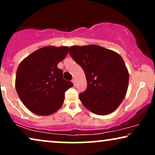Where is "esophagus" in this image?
Instances as JSON below:
<instances>
[{
	"instance_id": "obj_1",
	"label": "esophagus",
	"mask_w": 155,
	"mask_h": 155,
	"mask_svg": "<svg viewBox=\"0 0 155 155\" xmlns=\"http://www.w3.org/2000/svg\"><path fill=\"white\" fill-rule=\"evenodd\" d=\"M72 82H73V84H74V86H75V79L72 80Z\"/></svg>"
}]
</instances>
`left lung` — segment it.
<instances>
[{
  "mask_svg": "<svg viewBox=\"0 0 155 155\" xmlns=\"http://www.w3.org/2000/svg\"><path fill=\"white\" fill-rule=\"evenodd\" d=\"M69 53L83 69L87 88L79 97L84 107L97 115L115 111L126 97L129 73L118 53L91 44L72 46Z\"/></svg>",
  "mask_w": 155,
  "mask_h": 155,
  "instance_id": "obj_1",
  "label": "left lung"
}]
</instances>
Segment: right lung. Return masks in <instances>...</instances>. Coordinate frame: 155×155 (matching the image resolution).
Masks as SVG:
<instances>
[{
	"label": "right lung",
	"mask_w": 155,
	"mask_h": 155,
	"mask_svg": "<svg viewBox=\"0 0 155 155\" xmlns=\"http://www.w3.org/2000/svg\"><path fill=\"white\" fill-rule=\"evenodd\" d=\"M68 53V46H44L26 57L17 70L15 88L25 107L39 116H48L60 109L68 89L73 86L63 78L58 68Z\"/></svg>",
	"instance_id": "obj_1"
}]
</instances>
